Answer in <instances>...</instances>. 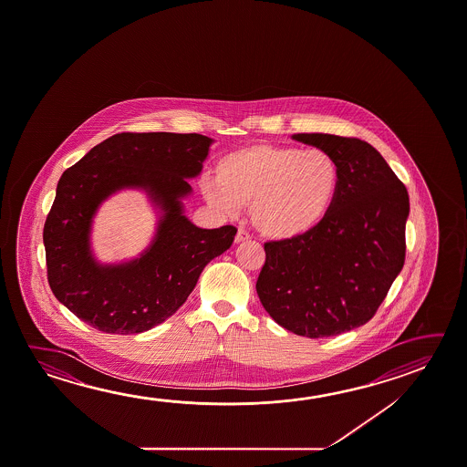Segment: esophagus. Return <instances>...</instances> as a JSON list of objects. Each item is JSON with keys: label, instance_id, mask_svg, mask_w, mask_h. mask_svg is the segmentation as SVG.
Returning <instances> with one entry per match:
<instances>
[{"label": "esophagus", "instance_id": "34e87169", "mask_svg": "<svg viewBox=\"0 0 467 467\" xmlns=\"http://www.w3.org/2000/svg\"><path fill=\"white\" fill-rule=\"evenodd\" d=\"M251 239V234L247 233L245 230H237L236 237H234V243L239 244V243H245V241H249Z\"/></svg>", "mask_w": 467, "mask_h": 467}]
</instances>
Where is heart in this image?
I'll use <instances>...</instances> for the list:
<instances>
[{"mask_svg":"<svg viewBox=\"0 0 467 467\" xmlns=\"http://www.w3.org/2000/svg\"><path fill=\"white\" fill-rule=\"evenodd\" d=\"M338 182V164L324 150L257 143L220 158L214 179H207L202 191L222 213L249 207L262 236L291 241L321 226L334 207Z\"/></svg>","mask_w":467,"mask_h":467,"instance_id":"obj_1","label":"heart"}]
</instances>
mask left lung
Here are the masks:
<instances>
[{"mask_svg":"<svg viewBox=\"0 0 467 467\" xmlns=\"http://www.w3.org/2000/svg\"><path fill=\"white\" fill-rule=\"evenodd\" d=\"M291 138L337 161L338 192L313 233L264 244L255 290L270 317L293 334L338 336L375 316L404 267L409 193L363 140L327 133Z\"/></svg>","mask_w":467,"mask_h":467,"instance_id":"obj_1","label":"left lung"}]
</instances>
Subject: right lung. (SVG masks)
I'll use <instances>...</instances> for the list:
<instances>
[{
  "instance_id": "obj_1",
  "label": "right lung",
  "mask_w": 467,
  "mask_h": 467,
  "mask_svg": "<svg viewBox=\"0 0 467 467\" xmlns=\"http://www.w3.org/2000/svg\"><path fill=\"white\" fill-rule=\"evenodd\" d=\"M212 138L199 133H117L67 169L44 226L47 278L55 298L94 329L140 334L176 313L210 260L230 249L236 228L202 230L184 214ZM143 188L163 216L138 260L100 266L90 253L91 218L117 190Z\"/></svg>"
}]
</instances>
